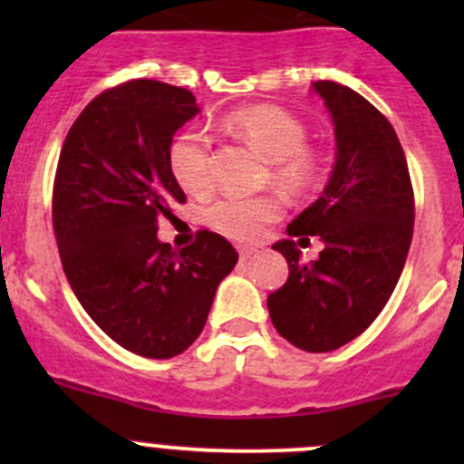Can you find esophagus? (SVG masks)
<instances>
[{
	"instance_id": "obj_1",
	"label": "esophagus",
	"mask_w": 464,
	"mask_h": 464,
	"mask_svg": "<svg viewBox=\"0 0 464 464\" xmlns=\"http://www.w3.org/2000/svg\"><path fill=\"white\" fill-rule=\"evenodd\" d=\"M237 251H240V260L242 262H246L251 258V256H256L254 246H237Z\"/></svg>"
}]
</instances>
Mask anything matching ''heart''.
<instances>
[{
    "label": "heart",
    "mask_w": 464,
    "mask_h": 464,
    "mask_svg": "<svg viewBox=\"0 0 464 464\" xmlns=\"http://www.w3.org/2000/svg\"><path fill=\"white\" fill-rule=\"evenodd\" d=\"M224 128L246 141L271 163V181L289 195H305L321 175L319 159L307 148V130L301 121L276 105H256L227 116ZM170 172L188 195H206L213 188V152L202 130L179 134L170 148ZM276 198L224 195L206 206L210 228L240 242L260 237L265 224L278 218Z\"/></svg>",
    "instance_id": "b5f03b06"
}]
</instances>
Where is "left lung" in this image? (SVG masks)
I'll use <instances>...</instances> for the list:
<instances>
[{
    "label": "left lung",
    "mask_w": 464,
    "mask_h": 464,
    "mask_svg": "<svg viewBox=\"0 0 464 464\" xmlns=\"http://www.w3.org/2000/svg\"><path fill=\"white\" fill-rule=\"evenodd\" d=\"M334 123L336 159L321 198L287 227V236H319V258L303 262L294 240L276 251L289 278L266 307L280 336L307 353H330L362 334L391 298L413 237L409 166L395 130L354 89L312 85Z\"/></svg>",
    "instance_id": "8db88e82"
}]
</instances>
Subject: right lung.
Listing matches in <instances>:
<instances>
[{"label": "right lung", "instance_id": "add662e5", "mask_svg": "<svg viewBox=\"0 0 464 464\" xmlns=\"http://www.w3.org/2000/svg\"><path fill=\"white\" fill-rule=\"evenodd\" d=\"M199 114L193 93L139 81L107 89L64 139L53 231L73 294L110 339L148 359L181 354L204 330L237 251L199 231L181 251L157 237L186 195L170 172L177 130Z\"/></svg>", "mask_w": 464, "mask_h": 464}]
</instances>
